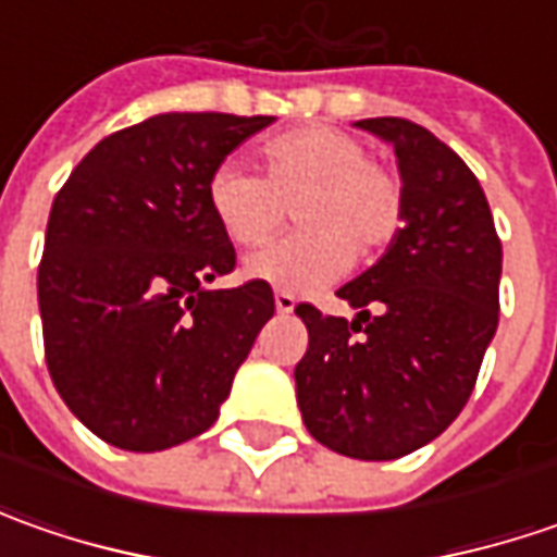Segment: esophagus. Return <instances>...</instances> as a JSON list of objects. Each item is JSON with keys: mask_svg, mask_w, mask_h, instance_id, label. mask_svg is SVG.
Here are the masks:
<instances>
[{"mask_svg": "<svg viewBox=\"0 0 557 557\" xmlns=\"http://www.w3.org/2000/svg\"><path fill=\"white\" fill-rule=\"evenodd\" d=\"M294 307H297L294 294H288V290H275V310L285 315V312H294Z\"/></svg>", "mask_w": 557, "mask_h": 557, "instance_id": "obj_1", "label": "esophagus"}]
</instances>
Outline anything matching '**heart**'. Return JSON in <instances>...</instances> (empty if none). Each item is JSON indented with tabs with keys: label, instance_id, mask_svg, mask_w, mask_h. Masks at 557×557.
Returning <instances> with one entry per match:
<instances>
[{
	"label": "heart",
	"instance_id": "heart-1",
	"mask_svg": "<svg viewBox=\"0 0 557 557\" xmlns=\"http://www.w3.org/2000/svg\"><path fill=\"white\" fill-rule=\"evenodd\" d=\"M267 180L238 161L220 163L207 180V207L223 235L257 247L285 223L288 203L304 225L250 253L245 275L272 288L307 294L341 278L354 253L374 257L403 228V183L369 161L366 145L341 129L300 126L260 148Z\"/></svg>",
	"mask_w": 557,
	"mask_h": 557
}]
</instances>
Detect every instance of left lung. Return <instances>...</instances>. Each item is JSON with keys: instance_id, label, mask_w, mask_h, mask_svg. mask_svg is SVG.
<instances>
[{"instance_id": "1", "label": "left lung", "mask_w": 557, "mask_h": 557, "mask_svg": "<svg viewBox=\"0 0 557 557\" xmlns=\"http://www.w3.org/2000/svg\"><path fill=\"white\" fill-rule=\"evenodd\" d=\"M354 126L394 145L403 228L337 290L354 319L300 304L310 347L294 369L304 424L322 446L391 461L440 437L468 403L499 325L503 245L459 154L403 117Z\"/></svg>"}]
</instances>
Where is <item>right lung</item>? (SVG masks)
Segmentation results:
<instances>
[{
    "instance_id": "obj_1",
    "label": "right lung",
    "mask_w": 557,
    "mask_h": 557,
    "mask_svg": "<svg viewBox=\"0 0 557 557\" xmlns=\"http://www.w3.org/2000/svg\"><path fill=\"white\" fill-rule=\"evenodd\" d=\"M272 120L154 114L98 141L54 198L36 278L46 362L117 449L203 434L275 312L267 282L207 288L235 269L207 180Z\"/></svg>"
}]
</instances>
